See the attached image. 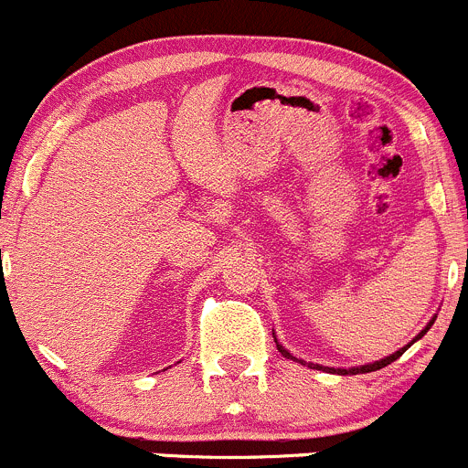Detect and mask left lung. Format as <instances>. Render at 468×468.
Returning <instances> with one entry per match:
<instances>
[{
  "mask_svg": "<svg viewBox=\"0 0 468 468\" xmlns=\"http://www.w3.org/2000/svg\"><path fill=\"white\" fill-rule=\"evenodd\" d=\"M434 318L437 316H432V321L428 323V325L423 327V330L419 332V335L414 336V339L410 341V344L407 346H402L400 350H396V353L393 355H389V357H385V359H378V362H371V364H362V367H350V368H335V367H323V364H314V362H304V359H300V357H295L293 353H289V350L284 348V346L280 344V341H277V336H275V332H272V336H275V344H277V350H280L282 355H284L286 359H293V362H298V364H304V367H309V368H316V371H325V373H335V376H359V373H371V371H380V368H385L387 364H391V362H396L398 357H400L402 353H405L407 348H410L411 344H414V341H419L420 336L425 335V332L430 330V327H432V323H434Z\"/></svg>",
  "mask_w": 468,
  "mask_h": 468,
  "instance_id": "1",
  "label": "left lung"
}]
</instances>
